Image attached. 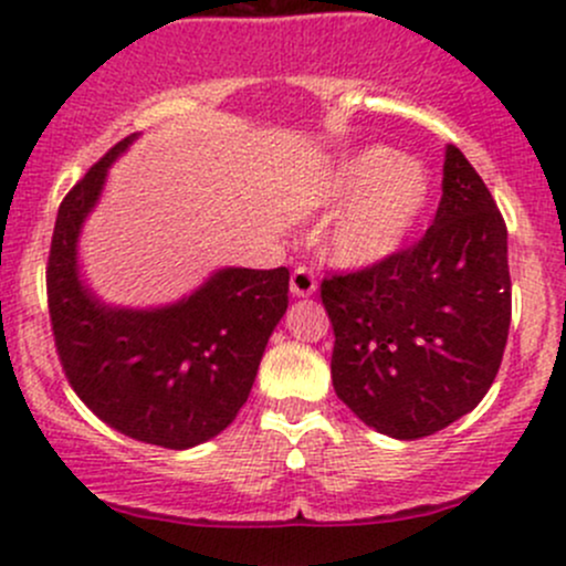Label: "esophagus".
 <instances>
[{
  "label": "esophagus",
  "mask_w": 566,
  "mask_h": 566,
  "mask_svg": "<svg viewBox=\"0 0 566 566\" xmlns=\"http://www.w3.org/2000/svg\"><path fill=\"white\" fill-rule=\"evenodd\" d=\"M290 293H293V297H308L316 293V276L306 265H297L293 271V276H290Z\"/></svg>",
  "instance_id": "esophagus-1"
}]
</instances>
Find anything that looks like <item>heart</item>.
Wrapping results in <instances>:
<instances>
[{
	"label": "heart",
	"instance_id": "heart-1",
	"mask_svg": "<svg viewBox=\"0 0 566 566\" xmlns=\"http://www.w3.org/2000/svg\"><path fill=\"white\" fill-rule=\"evenodd\" d=\"M434 196L432 169L374 145L352 153L331 174V203H352L327 233V254L340 269H370L406 250Z\"/></svg>",
	"mask_w": 566,
	"mask_h": 566
}]
</instances>
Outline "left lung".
Segmentation results:
<instances>
[{"instance_id": "8db88e82", "label": "left lung", "mask_w": 566, "mask_h": 566, "mask_svg": "<svg viewBox=\"0 0 566 566\" xmlns=\"http://www.w3.org/2000/svg\"><path fill=\"white\" fill-rule=\"evenodd\" d=\"M322 303L335 395L376 432L427 438L483 400L511 327L507 228L454 145L430 231L384 263L325 279Z\"/></svg>"}]
</instances>
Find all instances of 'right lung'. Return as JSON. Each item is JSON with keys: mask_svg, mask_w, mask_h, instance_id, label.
Instances as JSON below:
<instances>
[{"mask_svg": "<svg viewBox=\"0 0 566 566\" xmlns=\"http://www.w3.org/2000/svg\"><path fill=\"white\" fill-rule=\"evenodd\" d=\"M126 136L66 192L48 260V306L61 365L80 400L112 430L192 449L244 406L273 327L287 312L290 271L220 269L155 308L109 306L80 276V233Z\"/></svg>", "mask_w": 566, "mask_h": 566, "instance_id": "add662e5", "label": "right lung"}]
</instances>
